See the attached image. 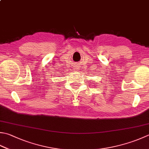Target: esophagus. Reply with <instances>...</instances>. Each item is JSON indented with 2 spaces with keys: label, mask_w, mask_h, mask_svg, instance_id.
Masks as SVG:
<instances>
[{
  "label": "esophagus",
  "mask_w": 149,
  "mask_h": 149,
  "mask_svg": "<svg viewBox=\"0 0 149 149\" xmlns=\"http://www.w3.org/2000/svg\"><path fill=\"white\" fill-rule=\"evenodd\" d=\"M79 67L77 66H74V70H75V71H77L78 70H79Z\"/></svg>",
  "instance_id": "34e87169"
}]
</instances>
